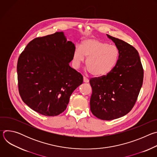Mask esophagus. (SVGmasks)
<instances>
[{"mask_svg": "<svg viewBox=\"0 0 157 157\" xmlns=\"http://www.w3.org/2000/svg\"><path fill=\"white\" fill-rule=\"evenodd\" d=\"M83 81H84V82H89V79L87 78L84 76L83 77Z\"/></svg>", "mask_w": 157, "mask_h": 157, "instance_id": "1", "label": "esophagus"}]
</instances>
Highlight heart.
I'll return each instance as SVG.
<instances>
[{
  "label": "heart",
  "instance_id": "heart-1",
  "mask_svg": "<svg viewBox=\"0 0 157 157\" xmlns=\"http://www.w3.org/2000/svg\"><path fill=\"white\" fill-rule=\"evenodd\" d=\"M87 57L86 65L88 70L96 76L107 75L117 63L119 51L117 47L109 44L97 39L90 38L83 40L81 48L77 47L73 52V64L78 69Z\"/></svg>",
  "mask_w": 157,
  "mask_h": 157
}]
</instances>
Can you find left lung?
<instances>
[{
	"label": "left lung",
	"instance_id": "8db88e82",
	"mask_svg": "<svg viewBox=\"0 0 157 157\" xmlns=\"http://www.w3.org/2000/svg\"><path fill=\"white\" fill-rule=\"evenodd\" d=\"M119 51L115 68L107 75L90 79V109L96 117L110 121L132 110L143 83L144 70L137 50L130 44L107 34Z\"/></svg>",
	"mask_w": 157,
	"mask_h": 157
}]
</instances>
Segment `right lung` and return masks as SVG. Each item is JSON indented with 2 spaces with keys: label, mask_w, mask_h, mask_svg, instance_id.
<instances>
[{
  "label": "right lung",
  "mask_w": 157,
  "mask_h": 157,
  "mask_svg": "<svg viewBox=\"0 0 157 157\" xmlns=\"http://www.w3.org/2000/svg\"><path fill=\"white\" fill-rule=\"evenodd\" d=\"M75 48L61 32L33 39L20 54L19 94L32 109L56 116L66 109L71 94L83 82L82 76L69 64Z\"/></svg>",
  "instance_id": "obj_1"
}]
</instances>
